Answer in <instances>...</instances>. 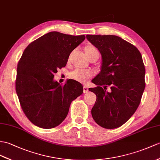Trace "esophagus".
<instances>
[{"instance_id": "34e87169", "label": "esophagus", "mask_w": 160, "mask_h": 160, "mask_svg": "<svg viewBox=\"0 0 160 160\" xmlns=\"http://www.w3.org/2000/svg\"><path fill=\"white\" fill-rule=\"evenodd\" d=\"M88 88L85 86H83V93H88Z\"/></svg>"}]
</instances>
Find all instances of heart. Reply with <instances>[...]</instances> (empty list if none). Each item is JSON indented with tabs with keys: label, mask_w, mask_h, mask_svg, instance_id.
<instances>
[{
	"label": "heart",
	"mask_w": 160,
	"mask_h": 160,
	"mask_svg": "<svg viewBox=\"0 0 160 160\" xmlns=\"http://www.w3.org/2000/svg\"><path fill=\"white\" fill-rule=\"evenodd\" d=\"M85 52L89 59L93 56H95V55L99 56L98 50L93 46L87 47L85 49ZM91 76H92V73L90 71H83V70H81V69H76L75 71H72L69 75V77L71 79L81 83H85V81L91 77Z\"/></svg>",
	"instance_id": "b5f03b06"
}]
</instances>
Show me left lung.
Here are the masks:
<instances>
[{
    "mask_svg": "<svg viewBox=\"0 0 160 160\" xmlns=\"http://www.w3.org/2000/svg\"><path fill=\"white\" fill-rule=\"evenodd\" d=\"M87 39L102 55L101 71L89 88L96 95L93 120L107 129L122 126L138 107L145 88V68L134 45L115 35H89ZM111 88L107 92L106 89Z\"/></svg>",
    "mask_w": 160,
    "mask_h": 160,
    "instance_id": "left-lung-1",
    "label": "left lung"
}]
</instances>
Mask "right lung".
Instances as JSON below:
<instances>
[{"label":"right lung","instance_id":"obj_1","mask_svg":"<svg viewBox=\"0 0 160 160\" xmlns=\"http://www.w3.org/2000/svg\"><path fill=\"white\" fill-rule=\"evenodd\" d=\"M85 38V35L53 31L30 42L23 52L18 64L15 90L25 115L35 126L50 129L60 125L72 101L83 93L82 85L75 80L62 85L53 79Z\"/></svg>","mask_w":160,"mask_h":160}]
</instances>
